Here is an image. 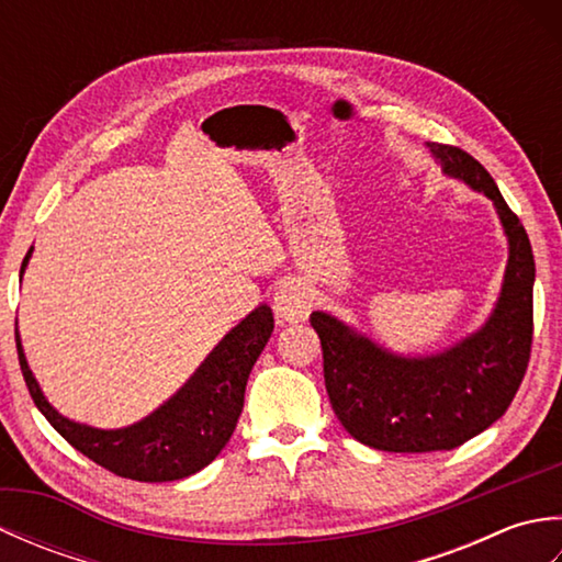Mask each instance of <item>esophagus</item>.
I'll use <instances>...</instances> for the list:
<instances>
[{
  "mask_svg": "<svg viewBox=\"0 0 562 562\" xmlns=\"http://www.w3.org/2000/svg\"><path fill=\"white\" fill-rule=\"evenodd\" d=\"M272 308L280 324H300L312 314V302L302 282H282L272 296Z\"/></svg>",
  "mask_w": 562,
  "mask_h": 562,
  "instance_id": "34e87169",
  "label": "esophagus"
}]
</instances>
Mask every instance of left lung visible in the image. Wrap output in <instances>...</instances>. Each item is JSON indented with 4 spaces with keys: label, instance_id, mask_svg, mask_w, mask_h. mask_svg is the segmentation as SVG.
Masks as SVG:
<instances>
[{
    "label": "left lung",
    "instance_id": "8db88e82",
    "mask_svg": "<svg viewBox=\"0 0 562 562\" xmlns=\"http://www.w3.org/2000/svg\"><path fill=\"white\" fill-rule=\"evenodd\" d=\"M425 147L441 173L493 202L507 238L493 312L469 336L425 355L393 352L338 316L312 314L338 420L362 445L396 453L449 451L481 435L505 415L531 352L536 266L527 232L471 154L437 142Z\"/></svg>",
    "mask_w": 562,
    "mask_h": 562
}]
</instances>
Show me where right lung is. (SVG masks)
<instances>
[{
	"label": "right lung",
	"mask_w": 562,
	"mask_h": 562,
	"mask_svg": "<svg viewBox=\"0 0 562 562\" xmlns=\"http://www.w3.org/2000/svg\"><path fill=\"white\" fill-rule=\"evenodd\" d=\"M31 256L33 246L21 262V280ZM272 328V308L260 304L226 333L186 386L157 411L127 427H93L59 413L31 372L19 330L16 350L35 408L71 447L123 479L166 483L188 479L220 457L244 411L250 369L268 345Z\"/></svg>",
	"instance_id": "obj_1"
}]
</instances>
